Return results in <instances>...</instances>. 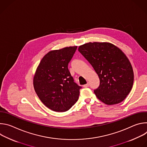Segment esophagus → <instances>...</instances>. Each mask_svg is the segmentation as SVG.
I'll return each mask as SVG.
<instances>
[{"label": "esophagus", "mask_w": 147, "mask_h": 147, "mask_svg": "<svg viewBox=\"0 0 147 147\" xmlns=\"http://www.w3.org/2000/svg\"><path fill=\"white\" fill-rule=\"evenodd\" d=\"M89 87V83L88 82L87 84H86L83 86V87H84V88H87V87Z\"/></svg>", "instance_id": "obj_1"}]
</instances>
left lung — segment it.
Returning a JSON list of instances; mask_svg holds the SVG:
<instances>
[{"label":"left lung","instance_id":"obj_1","mask_svg":"<svg viewBox=\"0 0 147 147\" xmlns=\"http://www.w3.org/2000/svg\"><path fill=\"white\" fill-rule=\"evenodd\" d=\"M78 51L92 65L100 80L96 96L109 105L120 103L130 93L134 82L130 62L118 47L109 42H88Z\"/></svg>","mask_w":147,"mask_h":147}]
</instances>
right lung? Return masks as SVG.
Returning <instances> with one entry per match:
<instances>
[{
    "label": "right lung",
    "instance_id": "obj_1",
    "mask_svg": "<svg viewBox=\"0 0 147 147\" xmlns=\"http://www.w3.org/2000/svg\"><path fill=\"white\" fill-rule=\"evenodd\" d=\"M77 47L53 50L47 53L36 70L33 84L45 105L55 112L69 110L78 99L80 90L68 69Z\"/></svg>",
    "mask_w": 147,
    "mask_h": 147
}]
</instances>
